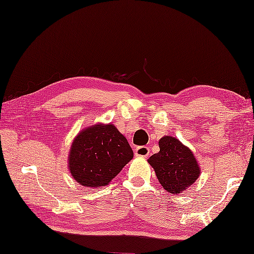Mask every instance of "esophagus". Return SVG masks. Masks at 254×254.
I'll return each instance as SVG.
<instances>
[{"mask_svg": "<svg viewBox=\"0 0 254 254\" xmlns=\"http://www.w3.org/2000/svg\"><path fill=\"white\" fill-rule=\"evenodd\" d=\"M135 156L137 157H148L149 156V148L146 146H138L135 148Z\"/></svg>", "mask_w": 254, "mask_h": 254, "instance_id": "34e87169", "label": "esophagus"}]
</instances>
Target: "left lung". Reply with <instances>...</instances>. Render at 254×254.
I'll return each mask as SVG.
<instances>
[{
    "label": "left lung",
    "mask_w": 254,
    "mask_h": 254,
    "mask_svg": "<svg viewBox=\"0 0 254 254\" xmlns=\"http://www.w3.org/2000/svg\"><path fill=\"white\" fill-rule=\"evenodd\" d=\"M159 147L160 151L152 155L148 162L164 190L180 193L199 178L196 158L190 148L172 136H163L159 140Z\"/></svg>",
    "instance_id": "obj_1"
}]
</instances>
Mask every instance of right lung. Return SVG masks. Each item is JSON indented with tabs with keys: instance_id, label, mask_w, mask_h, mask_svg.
Listing matches in <instances>:
<instances>
[{
	"instance_id": "obj_1",
	"label": "right lung",
	"mask_w": 254,
	"mask_h": 254,
	"mask_svg": "<svg viewBox=\"0 0 254 254\" xmlns=\"http://www.w3.org/2000/svg\"><path fill=\"white\" fill-rule=\"evenodd\" d=\"M133 158L127 138L113 125H96L75 137L69 154L73 179L86 187H102Z\"/></svg>"
}]
</instances>
